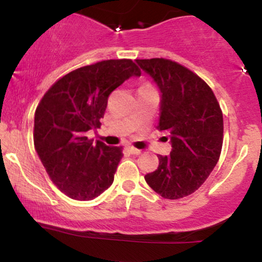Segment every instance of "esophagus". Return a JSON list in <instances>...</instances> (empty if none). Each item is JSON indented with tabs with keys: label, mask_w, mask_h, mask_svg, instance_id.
<instances>
[{
	"label": "esophagus",
	"mask_w": 262,
	"mask_h": 262,
	"mask_svg": "<svg viewBox=\"0 0 262 262\" xmlns=\"http://www.w3.org/2000/svg\"><path fill=\"white\" fill-rule=\"evenodd\" d=\"M129 151L134 155H140L141 154V150L134 148V146H129Z\"/></svg>",
	"instance_id": "1"
}]
</instances>
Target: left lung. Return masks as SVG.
I'll use <instances>...</instances> for the list:
<instances>
[{"label":"left lung","instance_id":"left-lung-1","mask_svg":"<svg viewBox=\"0 0 262 262\" xmlns=\"http://www.w3.org/2000/svg\"><path fill=\"white\" fill-rule=\"evenodd\" d=\"M135 61L160 90L158 129L170 133L172 146L145 181L161 197L179 200L197 191L217 165L223 113L212 89L185 66L162 58Z\"/></svg>","mask_w":262,"mask_h":262}]
</instances>
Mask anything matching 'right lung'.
<instances>
[{
	"instance_id": "1",
	"label": "right lung",
	"mask_w": 262,
	"mask_h": 262,
	"mask_svg": "<svg viewBox=\"0 0 262 262\" xmlns=\"http://www.w3.org/2000/svg\"><path fill=\"white\" fill-rule=\"evenodd\" d=\"M140 76L130 59L82 66L45 92L34 116V146L54 185L66 196L91 201L113 183L122 146L89 139L101 127L108 96L125 80Z\"/></svg>"
}]
</instances>
